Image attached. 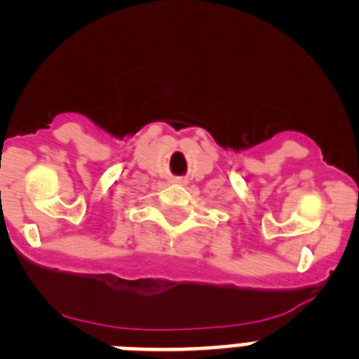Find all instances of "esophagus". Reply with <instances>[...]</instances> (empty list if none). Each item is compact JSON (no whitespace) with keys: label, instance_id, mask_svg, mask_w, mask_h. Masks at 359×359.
Returning a JSON list of instances; mask_svg holds the SVG:
<instances>
[{"label":"esophagus","instance_id":"34e87169","mask_svg":"<svg viewBox=\"0 0 359 359\" xmlns=\"http://www.w3.org/2000/svg\"><path fill=\"white\" fill-rule=\"evenodd\" d=\"M172 183H185V180L183 177H172Z\"/></svg>","mask_w":359,"mask_h":359}]
</instances>
